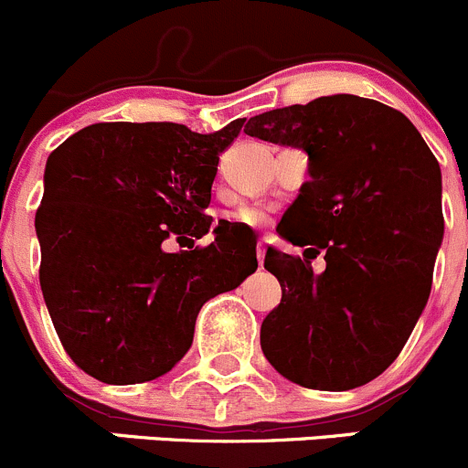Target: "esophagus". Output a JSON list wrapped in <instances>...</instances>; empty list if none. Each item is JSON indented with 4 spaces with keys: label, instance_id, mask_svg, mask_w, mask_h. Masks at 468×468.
<instances>
[{
    "label": "esophagus",
    "instance_id": "1",
    "mask_svg": "<svg viewBox=\"0 0 468 468\" xmlns=\"http://www.w3.org/2000/svg\"><path fill=\"white\" fill-rule=\"evenodd\" d=\"M264 253H267L264 244H258V247H256V256H258V262H261V267H262V262H264Z\"/></svg>",
    "mask_w": 468,
    "mask_h": 468
}]
</instances>
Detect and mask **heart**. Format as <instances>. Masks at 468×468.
I'll return each instance as SVG.
<instances>
[{
    "label": "heart",
    "mask_w": 468,
    "mask_h": 468,
    "mask_svg": "<svg viewBox=\"0 0 468 468\" xmlns=\"http://www.w3.org/2000/svg\"><path fill=\"white\" fill-rule=\"evenodd\" d=\"M235 221H239V224H247V226H261L267 221V212L258 206H244L235 212Z\"/></svg>",
    "instance_id": "1"
}]
</instances>
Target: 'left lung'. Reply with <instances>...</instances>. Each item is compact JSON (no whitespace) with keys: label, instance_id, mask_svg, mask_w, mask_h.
Segmentation results:
<instances>
[{"label":"left lung","instance_id":"8db88e82","mask_svg":"<svg viewBox=\"0 0 468 468\" xmlns=\"http://www.w3.org/2000/svg\"><path fill=\"white\" fill-rule=\"evenodd\" d=\"M244 133L303 149L310 174L282 217L297 233L278 226L308 247L303 258L264 256L282 287L261 328L264 357L310 389L367 385L399 357L431 296L443 238L437 158L403 112L356 94L262 112ZM319 252L324 274L309 262Z\"/></svg>","mask_w":468,"mask_h":468}]
</instances>
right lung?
<instances>
[{
  "label": "right lung",
  "instance_id": "1",
  "mask_svg": "<svg viewBox=\"0 0 468 468\" xmlns=\"http://www.w3.org/2000/svg\"><path fill=\"white\" fill-rule=\"evenodd\" d=\"M244 120L217 133L174 122H101L51 151L36 212L40 287L60 344L108 385L167 374L192 346L201 305L258 269L256 247L215 242L206 215L219 154ZM190 241L167 254L164 242Z\"/></svg>",
  "mask_w": 468,
  "mask_h": 468
}]
</instances>
